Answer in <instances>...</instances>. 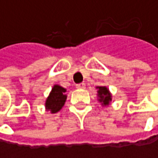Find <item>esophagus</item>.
Instances as JSON below:
<instances>
[{"instance_id": "esophagus-1", "label": "esophagus", "mask_w": 158, "mask_h": 158, "mask_svg": "<svg viewBox=\"0 0 158 158\" xmlns=\"http://www.w3.org/2000/svg\"><path fill=\"white\" fill-rule=\"evenodd\" d=\"M76 88H77V89H85V83H79V84H77V85H76Z\"/></svg>"}]
</instances>
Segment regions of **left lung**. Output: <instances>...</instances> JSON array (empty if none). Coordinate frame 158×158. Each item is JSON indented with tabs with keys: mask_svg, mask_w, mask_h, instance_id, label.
<instances>
[{
	"mask_svg": "<svg viewBox=\"0 0 158 158\" xmlns=\"http://www.w3.org/2000/svg\"><path fill=\"white\" fill-rule=\"evenodd\" d=\"M97 89V97L98 101L101 102L102 106H109L112 100L111 93L110 92L109 89L106 86H98Z\"/></svg>",
	"mask_w": 158,
	"mask_h": 158,
	"instance_id": "8db88e82",
	"label": "left lung"
}]
</instances>
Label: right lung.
Segmentation results:
<instances>
[{"label":"right lung","mask_w":158,"mask_h":158,"mask_svg":"<svg viewBox=\"0 0 158 158\" xmlns=\"http://www.w3.org/2000/svg\"><path fill=\"white\" fill-rule=\"evenodd\" d=\"M66 91L67 89L65 88L58 84H55L46 100V110L50 111L51 113H56L61 110L67 101V95L65 94Z\"/></svg>","instance_id":"1"}]
</instances>
